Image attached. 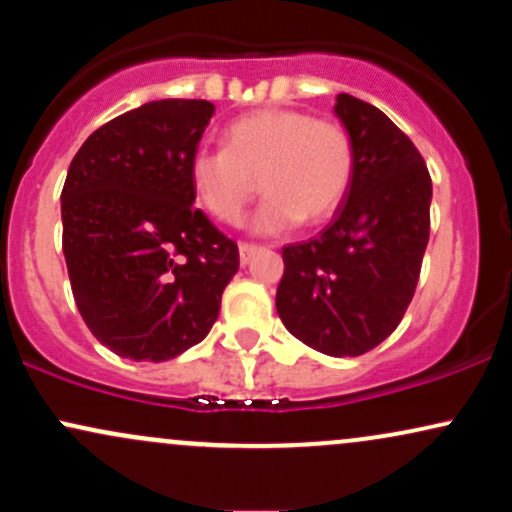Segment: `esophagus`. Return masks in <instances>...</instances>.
Here are the masks:
<instances>
[{"label": "esophagus", "instance_id": "obj_1", "mask_svg": "<svg viewBox=\"0 0 512 512\" xmlns=\"http://www.w3.org/2000/svg\"><path fill=\"white\" fill-rule=\"evenodd\" d=\"M238 252H240V264H248L252 257L257 255V252H260V248H257V245H250V243H240L238 245Z\"/></svg>", "mask_w": 512, "mask_h": 512}]
</instances>
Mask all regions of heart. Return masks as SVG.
I'll return each instance as SVG.
<instances>
[{"label":"heart","mask_w":512,"mask_h":512,"mask_svg":"<svg viewBox=\"0 0 512 512\" xmlns=\"http://www.w3.org/2000/svg\"><path fill=\"white\" fill-rule=\"evenodd\" d=\"M226 149H197L190 158L192 192L214 219L243 221L252 195L267 190L252 231L276 236L303 219H330L354 178V146L342 125L298 110H257L223 132Z\"/></svg>","instance_id":"obj_1"}]
</instances>
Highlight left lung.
Instances as JSON below:
<instances>
[{
    "label": "left lung",
    "instance_id": "1",
    "mask_svg": "<svg viewBox=\"0 0 512 512\" xmlns=\"http://www.w3.org/2000/svg\"><path fill=\"white\" fill-rule=\"evenodd\" d=\"M354 178L334 221L284 248L276 313L293 337L327 356H361L407 313L431 231V175L383 110L339 93Z\"/></svg>",
    "mask_w": 512,
    "mask_h": 512
}]
</instances>
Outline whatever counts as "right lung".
I'll list each match as a JSON object with an SVG mask.
<instances>
[{"instance_id":"right-lung-1","label":"right lung","mask_w":512,"mask_h":512,"mask_svg":"<svg viewBox=\"0 0 512 512\" xmlns=\"http://www.w3.org/2000/svg\"><path fill=\"white\" fill-rule=\"evenodd\" d=\"M209 101L166 98L115 117L76 151L62 190V250L76 308L103 346L168 361L207 337L238 245L192 207L190 158Z\"/></svg>"}]
</instances>
